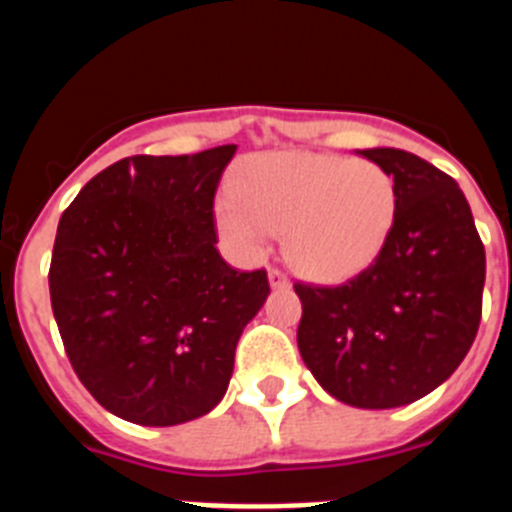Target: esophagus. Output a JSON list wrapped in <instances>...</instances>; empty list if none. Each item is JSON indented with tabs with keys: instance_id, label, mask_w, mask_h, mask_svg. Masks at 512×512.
<instances>
[{
	"instance_id": "esophagus-1",
	"label": "esophagus",
	"mask_w": 512,
	"mask_h": 512,
	"mask_svg": "<svg viewBox=\"0 0 512 512\" xmlns=\"http://www.w3.org/2000/svg\"><path fill=\"white\" fill-rule=\"evenodd\" d=\"M269 284L274 289L289 287V277H287V274H284L282 269H277V266H271V269H269Z\"/></svg>"
}]
</instances>
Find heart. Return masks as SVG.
Here are the masks:
<instances>
[{
  "mask_svg": "<svg viewBox=\"0 0 512 512\" xmlns=\"http://www.w3.org/2000/svg\"><path fill=\"white\" fill-rule=\"evenodd\" d=\"M397 217V184L366 158L271 153L256 158L217 202V230L241 256H261L289 233V256L323 282L354 277L377 259Z\"/></svg>",
  "mask_w": 512,
  "mask_h": 512,
  "instance_id": "obj_1",
  "label": "heart"
}]
</instances>
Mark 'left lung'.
<instances>
[{"mask_svg": "<svg viewBox=\"0 0 512 512\" xmlns=\"http://www.w3.org/2000/svg\"><path fill=\"white\" fill-rule=\"evenodd\" d=\"M361 156L395 176V225L348 282L295 284L297 346L328 395L384 410L420 400L464 361L482 318L485 246L449 174L400 148Z\"/></svg>", "mask_w": 512, "mask_h": 512, "instance_id": "obj_1", "label": "left lung"}]
</instances>
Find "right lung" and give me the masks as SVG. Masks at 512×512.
Listing matches in <instances>:
<instances>
[{"label":"right lung","mask_w":512,"mask_h":512,"mask_svg":"<svg viewBox=\"0 0 512 512\" xmlns=\"http://www.w3.org/2000/svg\"><path fill=\"white\" fill-rule=\"evenodd\" d=\"M235 146L133 156L84 184L58 223L51 305L76 377L104 410L179 425L223 400L266 269L215 248V192Z\"/></svg>","instance_id":"obj_1"}]
</instances>
